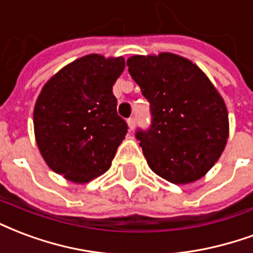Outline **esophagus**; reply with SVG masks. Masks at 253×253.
Here are the masks:
<instances>
[{"label": "esophagus", "instance_id": "obj_1", "mask_svg": "<svg viewBox=\"0 0 253 253\" xmlns=\"http://www.w3.org/2000/svg\"><path fill=\"white\" fill-rule=\"evenodd\" d=\"M127 123H128V128H130V130H134V128H135V118L134 117H131V118H128V119H127Z\"/></svg>", "mask_w": 253, "mask_h": 253}]
</instances>
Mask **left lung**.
Listing matches in <instances>:
<instances>
[{
  "label": "left lung",
  "instance_id": "left-lung-1",
  "mask_svg": "<svg viewBox=\"0 0 253 253\" xmlns=\"http://www.w3.org/2000/svg\"><path fill=\"white\" fill-rule=\"evenodd\" d=\"M127 67L150 103V127L135 132L150 169L177 185L201 178L228 139L220 93L197 65L173 53L132 56Z\"/></svg>",
  "mask_w": 253,
  "mask_h": 253
}]
</instances>
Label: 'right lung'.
I'll return each instance as SVG.
<instances>
[{
  "label": "right lung",
  "mask_w": 253,
  "mask_h": 253,
  "mask_svg": "<svg viewBox=\"0 0 253 253\" xmlns=\"http://www.w3.org/2000/svg\"><path fill=\"white\" fill-rule=\"evenodd\" d=\"M123 69V57L87 55L42 87L33 112L35 135L55 173L83 184L111 166L128 128L112 93Z\"/></svg>",
  "instance_id": "right-lung-1"
}]
</instances>
